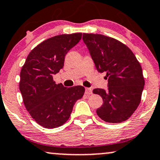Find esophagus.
<instances>
[{
	"label": "esophagus",
	"mask_w": 160,
	"mask_h": 160,
	"mask_svg": "<svg viewBox=\"0 0 160 160\" xmlns=\"http://www.w3.org/2000/svg\"><path fill=\"white\" fill-rule=\"evenodd\" d=\"M86 94L89 95L92 94V89L91 88H86Z\"/></svg>",
	"instance_id": "esophagus-1"
}]
</instances>
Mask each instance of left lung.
Returning <instances> with one entry per match:
<instances>
[{"label": "left lung", "mask_w": 160, "mask_h": 160, "mask_svg": "<svg viewBox=\"0 0 160 160\" xmlns=\"http://www.w3.org/2000/svg\"><path fill=\"white\" fill-rule=\"evenodd\" d=\"M82 40L97 69L108 78V89L93 90L103 100L97 114L105 122H124L140 103L145 85L140 63L128 46L114 38L83 33Z\"/></svg>", "instance_id": "8db88e82"}]
</instances>
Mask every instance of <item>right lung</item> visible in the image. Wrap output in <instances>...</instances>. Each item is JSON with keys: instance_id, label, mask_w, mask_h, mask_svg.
I'll list each match as a JSON object with an SVG mask.
<instances>
[{"instance_id": "right-lung-1", "label": "right lung", "mask_w": 160, "mask_h": 160, "mask_svg": "<svg viewBox=\"0 0 160 160\" xmlns=\"http://www.w3.org/2000/svg\"><path fill=\"white\" fill-rule=\"evenodd\" d=\"M82 38V33L60 35L44 40L32 50L21 71L20 91L26 110L46 128L61 126L69 118L85 88L56 84L52 74L63 67L65 56Z\"/></svg>"}]
</instances>
